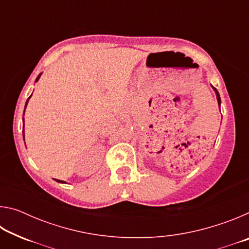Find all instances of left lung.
Returning <instances> with one entry per match:
<instances>
[{"label": "left lung", "instance_id": "obj_1", "mask_svg": "<svg viewBox=\"0 0 249 249\" xmlns=\"http://www.w3.org/2000/svg\"><path fill=\"white\" fill-rule=\"evenodd\" d=\"M213 89H214V91H215V93H216V98H217V102H218V107H220L221 105V98H220V94H218V92H217V90L215 89V88L214 87H212Z\"/></svg>", "mask_w": 249, "mask_h": 249}]
</instances>
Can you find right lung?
<instances>
[{
  "label": "right lung",
  "instance_id": "obj_1",
  "mask_svg": "<svg viewBox=\"0 0 249 249\" xmlns=\"http://www.w3.org/2000/svg\"><path fill=\"white\" fill-rule=\"evenodd\" d=\"M40 75H41V73L38 75V77H37L36 78V81L35 82H37V81H38V80H39V78H40ZM32 96V95H31ZM31 96H29V98H28V100L29 99H31ZM28 100L26 101V104H25V108H26V105H27V103H28ZM24 113H25V109H24ZM23 122H24V119H23ZM23 136H24V130H23ZM58 181V182H61V183H66V182H64V181H61V180H57Z\"/></svg>",
  "mask_w": 249,
  "mask_h": 249
}]
</instances>
